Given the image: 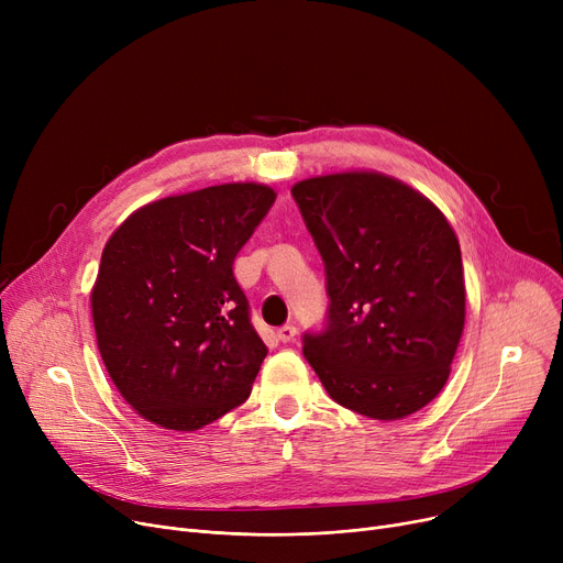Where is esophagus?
Segmentation results:
<instances>
[{
    "instance_id": "34e87169",
    "label": "esophagus",
    "mask_w": 563,
    "mask_h": 563,
    "mask_svg": "<svg viewBox=\"0 0 563 563\" xmlns=\"http://www.w3.org/2000/svg\"><path fill=\"white\" fill-rule=\"evenodd\" d=\"M294 338H297V327H291V323H287V327H280L278 329V340L280 342H294Z\"/></svg>"
}]
</instances>
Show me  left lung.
Wrapping results in <instances>:
<instances>
[{
  "instance_id": "8db88e82",
  "label": "left lung",
  "mask_w": 563,
  "mask_h": 563,
  "mask_svg": "<svg viewBox=\"0 0 563 563\" xmlns=\"http://www.w3.org/2000/svg\"><path fill=\"white\" fill-rule=\"evenodd\" d=\"M327 269L329 321L303 356L333 401L401 420L445 386L465 327L456 232L397 177L346 170L291 187Z\"/></svg>"
}]
</instances>
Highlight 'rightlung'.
<instances>
[{
  "label": "right lung",
  "mask_w": 563,
  "mask_h": 563,
  "mask_svg": "<svg viewBox=\"0 0 563 563\" xmlns=\"http://www.w3.org/2000/svg\"><path fill=\"white\" fill-rule=\"evenodd\" d=\"M276 191L230 183L147 202L102 251L91 312L102 363L147 422L196 431L249 399L266 356L232 262Z\"/></svg>",
  "instance_id": "obj_1"
}]
</instances>
